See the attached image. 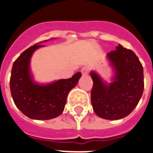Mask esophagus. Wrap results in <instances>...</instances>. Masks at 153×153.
Returning a JSON list of instances; mask_svg holds the SVG:
<instances>
[{"mask_svg": "<svg viewBox=\"0 0 153 153\" xmlns=\"http://www.w3.org/2000/svg\"><path fill=\"white\" fill-rule=\"evenodd\" d=\"M81 72H82V74L83 75V76H86L88 74V72H89V67H84L82 68L81 70Z\"/></svg>", "mask_w": 153, "mask_h": 153, "instance_id": "esophagus-1", "label": "esophagus"}]
</instances>
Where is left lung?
I'll list each match as a JSON object with an SVG mask.
<instances>
[{
    "mask_svg": "<svg viewBox=\"0 0 153 153\" xmlns=\"http://www.w3.org/2000/svg\"><path fill=\"white\" fill-rule=\"evenodd\" d=\"M106 58L114 71L113 81L108 83L97 72H91L94 83L91 103L98 117L118 120L131 114L142 96L143 67L135 53L121 44L107 53Z\"/></svg>",
    "mask_w": 153,
    "mask_h": 153,
    "instance_id": "8db88e82",
    "label": "left lung"
}]
</instances>
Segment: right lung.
Wrapping results in <instances>:
<instances>
[{"instance_id":"1","label":"right lung","mask_w":153,"mask_h":153,"mask_svg":"<svg viewBox=\"0 0 153 153\" xmlns=\"http://www.w3.org/2000/svg\"><path fill=\"white\" fill-rule=\"evenodd\" d=\"M40 43L30 47L16 59L11 72L10 91L14 103L25 116L34 120H50L63 112L67 94L76 86L82 74L77 72L70 79L48 84L36 82L30 62L34 51L44 47Z\"/></svg>"}]
</instances>
